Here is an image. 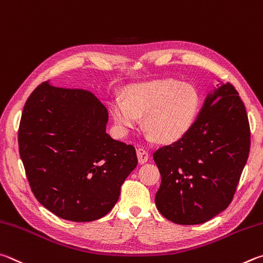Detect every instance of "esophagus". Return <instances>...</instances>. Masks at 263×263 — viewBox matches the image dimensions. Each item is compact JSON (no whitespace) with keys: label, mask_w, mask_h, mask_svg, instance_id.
<instances>
[{"label":"esophagus","mask_w":263,"mask_h":263,"mask_svg":"<svg viewBox=\"0 0 263 263\" xmlns=\"http://www.w3.org/2000/svg\"><path fill=\"white\" fill-rule=\"evenodd\" d=\"M136 154H137V158H139L140 164H144L148 162V159H149L148 151H145L143 148H139L136 150Z\"/></svg>","instance_id":"esophagus-1"}]
</instances>
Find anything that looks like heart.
<instances>
[{
	"instance_id": "heart-1",
	"label": "heart",
	"mask_w": 263,
	"mask_h": 263,
	"mask_svg": "<svg viewBox=\"0 0 263 263\" xmlns=\"http://www.w3.org/2000/svg\"><path fill=\"white\" fill-rule=\"evenodd\" d=\"M199 93L177 80H154L129 85L123 99L109 103L110 114L121 135L134 128L143 117L149 139L172 143L186 134L199 112Z\"/></svg>"
}]
</instances>
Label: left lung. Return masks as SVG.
<instances>
[{"label": "left lung", "instance_id": "1", "mask_svg": "<svg viewBox=\"0 0 263 263\" xmlns=\"http://www.w3.org/2000/svg\"><path fill=\"white\" fill-rule=\"evenodd\" d=\"M238 95L231 83H223L206 97L190 130L154 154L162 176L155 202L171 222L205 223L231 203L251 146Z\"/></svg>", "mask_w": 263, "mask_h": 263}]
</instances>
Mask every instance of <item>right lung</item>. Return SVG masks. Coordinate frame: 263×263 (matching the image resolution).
<instances>
[{
    "label": "right lung",
    "instance_id": "obj_1",
    "mask_svg": "<svg viewBox=\"0 0 263 263\" xmlns=\"http://www.w3.org/2000/svg\"><path fill=\"white\" fill-rule=\"evenodd\" d=\"M107 108L87 90L41 83L23 108L18 146L31 191L72 222L107 215L136 167L132 144L106 133Z\"/></svg>",
    "mask_w": 263,
    "mask_h": 263
}]
</instances>
